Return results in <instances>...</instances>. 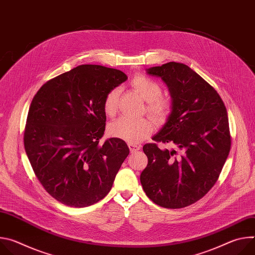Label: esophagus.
I'll return each instance as SVG.
<instances>
[{
	"label": "esophagus",
	"instance_id": "34e87169",
	"mask_svg": "<svg viewBox=\"0 0 255 255\" xmlns=\"http://www.w3.org/2000/svg\"><path fill=\"white\" fill-rule=\"evenodd\" d=\"M128 146H129V149H130V151H131L132 153H133V152H136V151H138V150H140V148H141L140 145H137V144H134V143H129Z\"/></svg>",
	"mask_w": 255,
	"mask_h": 255
}]
</instances>
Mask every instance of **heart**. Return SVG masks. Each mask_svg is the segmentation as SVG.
I'll return each instance as SVG.
<instances>
[{
	"mask_svg": "<svg viewBox=\"0 0 255 255\" xmlns=\"http://www.w3.org/2000/svg\"><path fill=\"white\" fill-rule=\"evenodd\" d=\"M134 90L146 101L147 110L151 117L158 122L164 121L170 112L168 101L161 99L162 90L154 81L137 76L131 82ZM120 91L114 89L108 93L104 101V111L108 116H113L117 112ZM109 136L118 138L129 143H138L151 132V124L146 119H132L129 117H120L111 122L107 128Z\"/></svg>",
	"mask_w": 255,
	"mask_h": 255,
	"instance_id": "heart-1",
	"label": "heart"
}]
</instances>
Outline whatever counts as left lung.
I'll return each mask as SVG.
<instances>
[{
  "label": "left lung",
  "instance_id": "left-lung-1",
  "mask_svg": "<svg viewBox=\"0 0 255 255\" xmlns=\"http://www.w3.org/2000/svg\"><path fill=\"white\" fill-rule=\"evenodd\" d=\"M167 86L170 113L143 146L148 164L140 174L146 196L156 205L179 209L202 199L215 185L230 151L231 139L225 105L216 90L184 63L167 62L146 69Z\"/></svg>",
  "mask_w": 255,
  "mask_h": 255
}]
</instances>
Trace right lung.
I'll return each instance as SVG.
<instances>
[{
    "label": "right lung",
    "mask_w": 255,
    "mask_h": 255,
    "mask_svg": "<svg viewBox=\"0 0 255 255\" xmlns=\"http://www.w3.org/2000/svg\"><path fill=\"white\" fill-rule=\"evenodd\" d=\"M123 71L83 64L48 81L31 102L24 146L45 191L75 208L94 205L112 189L129 147L110 138L103 144L108 93L127 80Z\"/></svg>",
    "instance_id": "add662e5"
}]
</instances>
